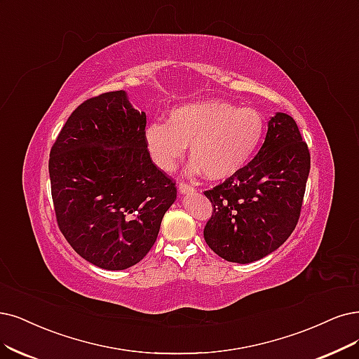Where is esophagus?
<instances>
[{
    "label": "esophagus",
    "instance_id": "obj_1",
    "mask_svg": "<svg viewBox=\"0 0 359 359\" xmlns=\"http://www.w3.org/2000/svg\"><path fill=\"white\" fill-rule=\"evenodd\" d=\"M177 188H179V192H180V194H189V192H194V191H195L194 187H191V184L184 183V182H180V183L177 184Z\"/></svg>",
    "mask_w": 359,
    "mask_h": 359
}]
</instances>
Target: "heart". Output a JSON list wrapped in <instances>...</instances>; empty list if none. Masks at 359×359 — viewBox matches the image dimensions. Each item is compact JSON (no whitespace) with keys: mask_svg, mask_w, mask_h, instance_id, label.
Returning <instances> with one entry per match:
<instances>
[{"mask_svg":"<svg viewBox=\"0 0 359 359\" xmlns=\"http://www.w3.org/2000/svg\"><path fill=\"white\" fill-rule=\"evenodd\" d=\"M264 119L255 108H238L217 99L201 100L171 109L167 124L154 123L144 140L154 163L171 171L187 152L194 163L188 172L210 180H224L240 171L263 139Z\"/></svg>","mask_w":359,"mask_h":359,"instance_id":"b5f03b06","label":"heart"}]
</instances>
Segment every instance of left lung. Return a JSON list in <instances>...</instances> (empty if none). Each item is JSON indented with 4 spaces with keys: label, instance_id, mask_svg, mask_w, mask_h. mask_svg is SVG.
<instances>
[{
    "label": "left lung",
    "instance_id": "1",
    "mask_svg": "<svg viewBox=\"0 0 359 359\" xmlns=\"http://www.w3.org/2000/svg\"><path fill=\"white\" fill-rule=\"evenodd\" d=\"M311 170V154L293 118L269 119L257 155L204 195L213 213L204 228L207 245L222 259L251 263L271 255L294 231Z\"/></svg>",
    "mask_w": 359,
    "mask_h": 359
}]
</instances>
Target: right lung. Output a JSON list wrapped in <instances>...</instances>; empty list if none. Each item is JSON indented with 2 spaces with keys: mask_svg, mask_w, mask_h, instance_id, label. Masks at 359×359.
Instances as JSON below:
<instances>
[{
  "mask_svg": "<svg viewBox=\"0 0 359 359\" xmlns=\"http://www.w3.org/2000/svg\"><path fill=\"white\" fill-rule=\"evenodd\" d=\"M144 127L146 114L126 91H109L79 104L51 146L57 226L102 269L123 271L148 255L176 200V182L152 163Z\"/></svg>",
  "mask_w": 359,
  "mask_h": 359,
  "instance_id": "add662e5",
  "label": "right lung"
}]
</instances>
